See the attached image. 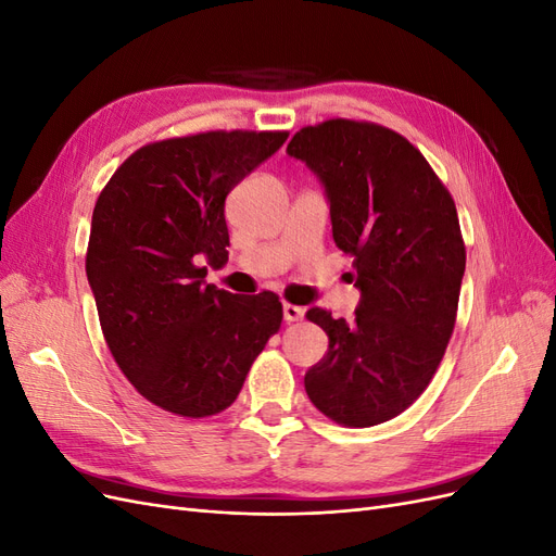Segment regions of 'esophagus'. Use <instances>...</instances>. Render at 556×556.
<instances>
[{
    "instance_id": "obj_1",
    "label": "esophagus",
    "mask_w": 556,
    "mask_h": 556,
    "mask_svg": "<svg viewBox=\"0 0 556 556\" xmlns=\"http://www.w3.org/2000/svg\"><path fill=\"white\" fill-rule=\"evenodd\" d=\"M304 308L301 306H294V304H282V319L285 323H296V319L304 317Z\"/></svg>"
}]
</instances>
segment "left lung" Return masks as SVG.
<instances>
[{"label": "left lung", "mask_w": 556, "mask_h": 556, "mask_svg": "<svg viewBox=\"0 0 556 556\" xmlns=\"http://www.w3.org/2000/svg\"><path fill=\"white\" fill-rule=\"evenodd\" d=\"M288 155L323 182L333 243L359 290L352 323L306 313L329 336L306 394L339 425L387 422L427 390L454 329L466 268L457 208L425 155L380 125L304 127Z\"/></svg>", "instance_id": "8db88e82"}]
</instances>
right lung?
<instances>
[{
    "label": "right lung",
    "mask_w": 556,
    "mask_h": 556,
    "mask_svg": "<svg viewBox=\"0 0 556 556\" xmlns=\"http://www.w3.org/2000/svg\"><path fill=\"white\" fill-rule=\"evenodd\" d=\"M288 131H206L137 150L99 194L86 274L113 359L155 406L206 417L237 401L280 329L274 292L206 282L229 260L225 199Z\"/></svg>",
    "instance_id": "1"
}]
</instances>
